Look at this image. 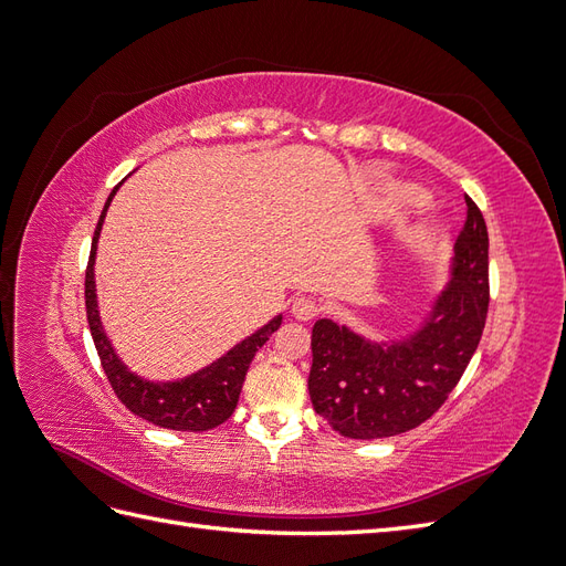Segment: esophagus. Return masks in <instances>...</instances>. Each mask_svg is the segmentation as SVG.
<instances>
[{"label":"esophagus","mask_w":566,"mask_h":566,"mask_svg":"<svg viewBox=\"0 0 566 566\" xmlns=\"http://www.w3.org/2000/svg\"><path fill=\"white\" fill-rule=\"evenodd\" d=\"M290 312H293L297 321H312L318 314V304L312 297H295Z\"/></svg>","instance_id":"1"}]
</instances>
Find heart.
<instances>
[{
    "label": "heart",
    "instance_id": "b5f03b06",
    "mask_svg": "<svg viewBox=\"0 0 566 566\" xmlns=\"http://www.w3.org/2000/svg\"><path fill=\"white\" fill-rule=\"evenodd\" d=\"M401 196H403V191H401ZM434 221H437V217H434V212L430 208H420L418 214H416V221H413V235L416 238L424 235L427 231L434 227Z\"/></svg>",
    "mask_w": 566,
    "mask_h": 566
}]
</instances>
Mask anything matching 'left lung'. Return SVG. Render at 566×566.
I'll return each mask as SVG.
<instances>
[{
	"instance_id": "obj_1",
	"label": "left lung",
	"mask_w": 566,
	"mask_h": 566,
	"mask_svg": "<svg viewBox=\"0 0 566 566\" xmlns=\"http://www.w3.org/2000/svg\"><path fill=\"white\" fill-rule=\"evenodd\" d=\"M437 290L410 331L373 339L318 318L312 331L310 397L314 410L349 439H385L432 418L465 373L489 310V233L476 205Z\"/></svg>"
}]
</instances>
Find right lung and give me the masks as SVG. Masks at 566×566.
<instances>
[{"label":"right lung","mask_w":566,"mask_h":566,"mask_svg":"<svg viewBox=\"0 0 566 566\" xmlns=\"http://www.w3.org/2000/svg\"><path fill=\"white\" fill-rule=\"evenodd\" d=\"M117 184L113 193L108 196L104 212L98 217V224L92 238V254L87 264V279H84V302H87V321L94 337V345L104 366L111 387L115 389L117 399L123 401L134 416H139L153 424L165 427V430L177 432H205L212 427L221 424L233 416L238 406V397L245 382V373L252 364V358L264 342L281 328L283 316H273L262 328H256L252 335L238 342L224 356L217 361L202 366L200 370L186 375L179 380H146L136 375L123 358L117 356L111 337L104 331V323L98 316V300H96V279H94V264H96V248L98 235L104 229L106 212L117 193Z\"/></svg>","instance_id":"right-lung-1"}]
</instances>
